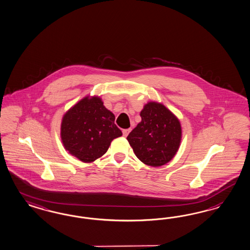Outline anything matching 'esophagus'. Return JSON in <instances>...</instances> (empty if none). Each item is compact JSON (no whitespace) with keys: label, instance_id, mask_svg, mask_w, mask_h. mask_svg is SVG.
Wrapping results in <instances>:
<instances>
[{"label":"esophagus","instance_id":"1","mask_svg":"<svg viewBox=\"0 0 250 250\" xmlns=\"http://www.w3.org/2000/svg\"><path fill=\"white\" fill-rule=\"evenodd\" d=\"M130 131H131V128L123 130V135H124V137H127V136H128V134L130 133Z\"/></svg>","mask_w":250,"mask_h":250}]
</instances>
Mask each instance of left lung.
<instances>
[{
    "label": "left lung",
    "instance_id": "left-lung-1",
    "mask_svg": "<svg viewBox=\"0 0 250 250\" xmlns=\"http://www.w3.org/2000/svg\"><path fill=\"white\" fill-rule=\"evenodd\" d=\"M141 122L126 139L143 164L160 167L175 156L182 139L179 119L164 104L149 102L140 112Z\"/></svg>",
    "mask_w": 250,
    "mask_h": 250
}]
</instances>
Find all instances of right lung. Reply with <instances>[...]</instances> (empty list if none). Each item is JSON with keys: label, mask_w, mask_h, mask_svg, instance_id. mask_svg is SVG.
<instances>
[{"label": "right lung", "mask_w": 250, "mask_h": 250, "mask_svg": "<svg viewBox=\"0 0 250 250\" xmlns=\"http://www.w3.org/2000/svg\"><path fill=\"white\" fill-rule=\"evenodd\" d=\"M114 119L100 97L86 96L62 116L61 139L65 150L87 164L101 158L123 135Z\"/></svg>", "instance_id": "1"}]
</instances>
